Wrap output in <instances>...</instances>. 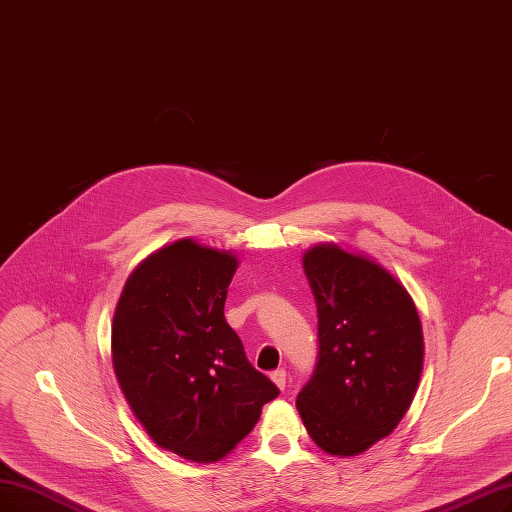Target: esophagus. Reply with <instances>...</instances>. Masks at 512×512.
<instances>
[{"label":"esophagus","mask_w":512,"mask_h":512,"mask_svg":"<svg viewBox=\"0 0 512 512\" xmlns=\"http://www.w3.org/2000/svg\"><path fill=\"white\" fill-rule=\"evenodd\" d=\"M270 376H272V381H274L280 389H284V387H286V370L278 368V370H274Z\"/></svg>","instance_id":"34e87169"}]
</instances>
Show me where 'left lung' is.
Instances as JSON below:
<instances>
[{"label":"left lung","instance_id":"left-lung-1","mask_svg":"<svg viewBox=\"0 0 512 512\" xmlns=\"http://www.w3.org/2000/svg\"><path fill=\"white\" fill-rule=\"evenodd\" d=\"M318 307V360L297 395L303 425L332 456H355L408 412L422 372L416 307L374 261L320 244L303 257Z\"/></svg>","mask_w":512,"mask_h":512}]
</instances>
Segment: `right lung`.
<instances>
[{"label": "right lung", "instance_id": "right-lung-1", "mask_svg": "<svg viewBox=\"0 0 512 512\" xmlns=\"http://www.w3.org/2000/svg\"><path fill=\"white\" fill-rule=\"evenodd\" d=\"M236 265L175 242L129 276L113 320L115 374L133 414L161 448L194 462L234 450L280 393L226 322Z\"/></svg>", "mask_w": 512, "mask_h": 512}]
</instances>
